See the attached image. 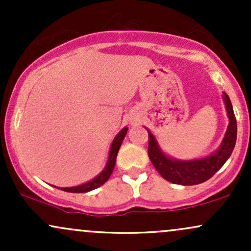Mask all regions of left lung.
I'll list each match as a JSON object with an SVG mask.
<instances>
[{
	"mask_svg": "<svg viewBox=\"0 0 251 251\" xmlns=\"http://www.w3.org/2000/svg\"><path fill=\"white\" fill-rule=\"evenodd\" d=\"M223 99L227 111V117H229V126H227L226 137L221 148L209 157L197 160H186V162L171 159L163 153L155 138L148 129L150 160L164 179L174 184H180V185H196V184L204 183L205 180L210 179L231 155L235 148L236 138H237V123H236L231 101L226 93H224Z\"/></svg>",
	"mask_w": 251,
	"mask_h": 251,
	"instance_id": "left-lung-1",
	"label": "left lung"
}]
</instances>
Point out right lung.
Returning <instances> with one entry per match:
<instances>
[{
	"instance_id": "obj_1",
	"label": "right lung",
	"mask_w": 251,
	"mask_h": 251,
	"mask_svg": "<svg viewBox=\"0 0 251 251\" xmlns=\"http://www.w3.org/2000/svg\"><path fill=\"white\" fill-rule=\"evenodd\" d=\"M127 129H128L127 127L122 129V131L118 133L117 137L114 138L113 143H112V146H111V151H109L108 162H107V164H106V168L101 172V174L98 176V177L94 178V179L89 180L88 183L82 184V185L73 186V188H61L62 191L76 192V194H80V192H88V191H91V190L99 188V186H101L102 184H105L109 178V176H111L112 172H113L114 165H116L118 151H119L124 138H125L126 133H127Z\"/></svg>"
}]
</instances>
